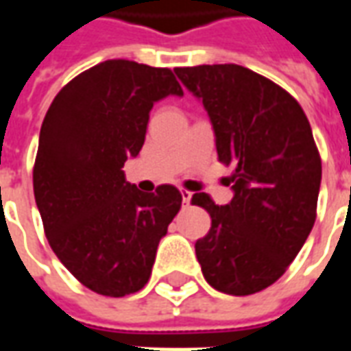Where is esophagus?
Listing matches in <instances>:
<instances>
[{
  "instance_id": "1",
  "label": "esophagus",
  "mask_w": 351,
  "mask_h": 351,
  "mask_svg": "<svg viewBox=\"0 0 351 351\" xmlns=\"http://www.w3.org/2000/svg\"><path fill=\"white\" fill-rule=\"evenodd\" d=\"M180 195H182V203H184V205H190V201H191V191L182 190V191H180Z\"/></svg>"
}]
</instances>
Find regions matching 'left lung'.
Returning <instances> with one entry per match:
<instances>
[{
  "label": "left lung",
  "instance_id": "left-lung-1",
  "mask_svg": "<svg viewBox=\"0 0 351 351\" xmlns=\"http://www.w3.org/2000/svg\"><path fill=\"white\" fill-rule=\"evenodd\" d=\"M175 73L210 118L218 160L235 167L228 205L191 197L213 220L195 243L203 276L221 293H258L286 272L316 221L322 160L308 118L284 88L243 65Z\"/></svg>",
  "mask_w": 351,
  "mask_h": 351
}]
</instances>
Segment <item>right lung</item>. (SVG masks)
<instances>
[{
    "label": "right lung",
    "mask_w": 351,
    "mask_h": 351,
    "mask_svg": "<svg viewBox=\"0 0 351 351\" xmlns=\"http://www.w3.org/2000/svg\"><path fill=\"white\" fill-rule=\"evenodd\" d=\"M167 95H184L171 69L107 60L65 84L43 120L35 203L50 248L95 293L145 287L182 205L175 186L145 193L122 171L145 145L154 103Z\"/></svg>",
    "instance_id": "right-lung-1"
}]
</instances>
